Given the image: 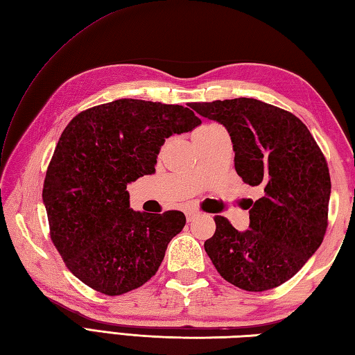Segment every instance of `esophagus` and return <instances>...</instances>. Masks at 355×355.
<instances>
[{
  "label": "esophagus",
  "mask_w": 355,
  "mask_h": 355,
  "mask_svg": "<svg viewBox=\"0 0 355 355\" xmlns=\"http://www.w3.org/2000/svg\"><path fill=\"white\" fill-rule=\"evenodd\" d=\"M199 215V211L198 210H189L185 213V216H187V220H189V223H191L193 219H195L196 216Z\"/></svg>",
  "instance_id": "obj_1"
}]
</instances>
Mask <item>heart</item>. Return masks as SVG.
<instances>
[{"label":"heart","instance_id":"obj_1","mask_svg":"<svg viewBox=\"0 0 355 355\" xmlns=\"http://www.w3.org/2000/svg\"><path fill=\"white\" fill-rule=\"evenodd\" d=\"M211 126H216V125H205V126H200V128H198V130H196V132H199V131H204V130H209V128H211Z\"/></svg>","mask_w":355,"mask_h":355}]
</instances>
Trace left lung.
<instances>
[{
	"instance_id": "obj_1",
	"label": "left lung",
	"mask_w": 355,
	"mask_h": 355,
	"mask_svg": "<svg viewBox=\"0 0 355 355\" xmlns=\"http://www.w3.org/2000/svg\"><path fill=\"white\" fill-rule=\"evenodd\" d=\"M190 108L225 126L238 176L263 190L250 204L249 230L238 232L229 219L215 216V235L204 243L207 255L239 289L282 286L317 252L327 229L331 176L322 150L297 116L257 98Z\"/></svg>"
}]
</instances>
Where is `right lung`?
<instances>
[{
    "mask_svg": "<svg viewBox=\"0 0 355 355\" xmlns=\"http://www.w3.org/2000/svg\"><path fill=\"white\" fill-rule=\"evenodd\" d=\"M200 123L190 108L136 98L92 106L66 126L46 171L49 233L80 282L122 295L156 275L182 211L130 209L126 185L155 173L165 139Z\"/></svg>",
    "mask_w": 355,
    "mask_h": 355,
    "instance_id": "right-lung-1",
    "label": "right lung"
}]
</instances>
